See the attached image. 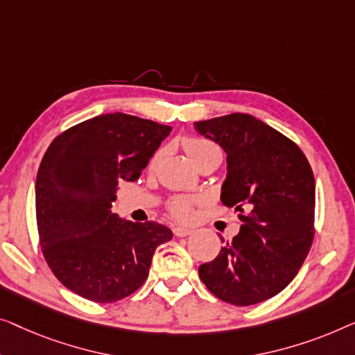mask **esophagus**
<instances>
[{
  "instance_id": "obj_1",
  "label": "esophagus",
  "mask_w": 355,
  "mask_h": 355,
  "mask_svg": "<svg viewBox=\"0 0 355 355\" xmlns=\"http://www.w3.org/2000/svg\"><path fill=\"white\" fill-rule=\"evenodd\" d=\"M193 233L191 228H183V227H175L173 228V234L178 238H184V236H189V234Z\"/></svg>"
}]
</instances>
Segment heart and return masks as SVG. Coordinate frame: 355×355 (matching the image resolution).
Listing matches in <instances>:
<instances>
[{"label": "heart", "instance_id": "obj_1", "mask_svg": "<svg viewBox=\"0 0 355 355\" xmlns=\"http://www.w3.org/2000/svg\"><path fill=\"white\" fill-rule=\"evenodd\" d=\"M183 148L194 164H196L199 159L211 156V154H222L217 144L209 141L206 138H184ZM193 204L194 199L191 198H177L171 202V212L177 218H180V220H188V218L193 216Z\"/></svg>", "mask_w": 355, "mask_h": 355}]
</instances>
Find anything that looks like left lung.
Here are the masks:
<instances>
[{"mask_svg": "<svg viewBox=\"0 0 355 355\" xmlns=\"http://www.w3.org/2000/svg\"><path fill=\"white\" fill-rule=\"evenodd\" d=\"M194 128L225 151L220 199L243 222L232 241L222 238L218 256L199 266V278L233 306L270 299L293 282L312 246V168L296 143L249 114L194 122Z\"/></svg>", "mask_w": 355, "mask_h": 355, "instance_id": "obj_1", "label": "left lung"}]
</instances>
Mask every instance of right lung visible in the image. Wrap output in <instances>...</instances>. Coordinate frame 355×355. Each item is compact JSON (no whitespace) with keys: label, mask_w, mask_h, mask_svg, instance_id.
<instances>
[{"label":"right lung","mask_w":355,"mask_h":355,"mask_svg":"<svg viewBox=\"0 0 355 355\" xmlns=\"http://www.w3.org/2000/svg\"><path fill=\"white\" fill-rule=\"evenodd\" d=\"M172 127L128 114L88 119L53 139L35 183L43 256L64 286L93 302H116L146 282L171 228L111 212L119 183L135 182Z\"/></svg>","instance_id":"add662e5"}]
</instances>
